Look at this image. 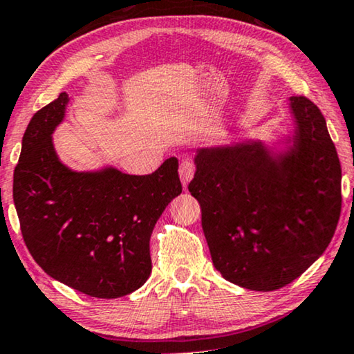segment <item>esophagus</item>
Returning <instances> with one entry per match:
<instances>
[{"instance_id": "obj_1", "label": "esophagus", "mask_w": 354, "mask_h": 354, "mask_svg": "<svg viewBox=\"0 0 354 354\" xmlns=\"http://www.w3.org/2000/svg\"><path fill=\"white\" fill-rule=\"evenodd\" d=\"M194 171H196V167L191 160H183L179 163V178H181L183 187L186 189L187 184L191 183V179L194 178Z\"/></svg>"}]
</instances>
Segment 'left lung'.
Masks as SVG:
<instances>
[{
    "label": "left lung",
    "instance_id": "obj_1",
    "mask_svg": "<svg viewBox=\"0 0 354 354\" xmlns=\"http://www.w3.org/2000/svg\"><path fill=\"white\" fill-rule=\"evenodd\" d=\"M281 139L198 147L189 192L202 208L213 266L226 281L271 292L301 276L330 243L342 208V168L326 118L288 99Z\"/></svg>",
    "mask_w": 354,
    "mask_h": 354
}]
</instances>
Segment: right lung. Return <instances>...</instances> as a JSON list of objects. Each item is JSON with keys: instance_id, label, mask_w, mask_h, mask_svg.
I'll use <instances>...</instances> for the list:
<instances>
[{"instance_id": "1", "label": "right lung", "mask_w": 354, "mask_h": 354, "mask_svg": "<svg viewBox=\"0 0 354 354\" xmlns=\"http://www.w3.org/2000/svg\"><path fill=\"white\" fill-rule=\"evenodd\" d=\"M61 93L30 120L14 170L12 196L28 252L56 281L96 298H118L152 271L151 236L183 191L178 160L134 176L104 165L75 171L59 158L53 134L66 118Z\"/></svg>"}]
</instances>
